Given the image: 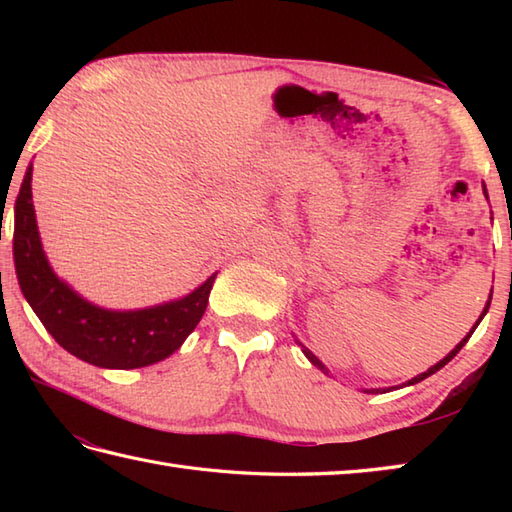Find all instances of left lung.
Here are the masks:
<instances>
[{"label": "left lung", "instance_id": "obj_1", "mask_svg": "<svg viewBox=\"0 0 512 512\" xmlns=\"http://www.w3.org/2000/svg\"><path fill=\"white\" fill-rule=\"evenodd\" d=\"M484 193H486V187H484ZM486 198H488V193H486ZM491 299H493V290H491V297H488V301H486V308H484V312H482V317L475 321V325H473V330H471L469 334H466V336H464V339H462V341H460L458 345H455V347H453V350H451V352H449L447 356H444L440 363H436V365H433V367H429V369H427V372H422V374H418L416 378H411V380H407V383H405V385H416V383H420V380H424V378H429L431 374H436V372H438V369H442L444 365H447V363L451 361V358H453L455 354H458V352L462 350V347L466 345V341H469V339H471V334L475 332V328H477V325H480V321L484 319V314L488 312V308H491ZM297 343H299V341H297ZM299 345H301V343H299ZM301 350H303V354H306V358H308V361H310V363H312L314 367H319L323 374H328V367H325V365H323V363L319 361V358H317V356H314V354H312V352L308 350V347H306V345H301ZM365 391H367V394H374V391H376V394H378V391H380V389H365ZM383 391H385V389H383Z\"/></svg>", "mask_w": 512, "mask_h": 512}]
</instances>
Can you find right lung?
Here are the masks:
<instances>
[{
    "mask_svg": "<svg viewBox=\"0 0 512 512\" xmlns=\"http://www.w3.org/2000/svg\"><path fill=\"white\" fill-rule=\"evenodd\" d=\"M32 165L15 202L13 255L19 288L52 339L81 361L105 369H136L171 356L195 330L215 275L178 301L145 310H105L52 273L32 206Z\"/></svg>",
    "mask_w": 512,
    "mask_h": 512,
    "instance_id": "right-lung-1",
    "label": "right lung"
}]
</instances>
